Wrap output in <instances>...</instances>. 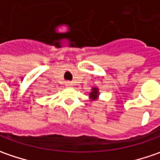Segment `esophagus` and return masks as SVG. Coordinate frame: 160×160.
Instances as JSON below:
<instances>
[{"label":"esophagus","mask_w":160,"mask_h":160,"mask_svg":"<svg viewBox=\"0 0 160 160\" xmlns=\"http://www.w3.org/2000/svg\"><path fill=\"white\" fill-rule=\"evenodd\" d=\"M65 85H66L68 88L73 87V83H72V82H71V81H67L66 83H65Z\"/></svg>","instance_id":"34e87169"}]
</instances>
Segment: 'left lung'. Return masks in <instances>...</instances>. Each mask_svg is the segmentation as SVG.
I'll list each match as a JSON object with an SVG mask.
<instances>
[{"mask_svg": "<svg viewBox=\"0 0 160 160\" xmlns=\"http://www.w3.org/2000/svg\"><path fill=\"white\" fill-rule=\"evenodd\" d=\"M98 90L99 89L98 87H93L91 88V91L88 94L90 100H97L98 98V97H99V91Z\"/></svg>", "mask_w": 160, "mask_h": 160, "instance_id": "1", "label": "left lung"}]
</instances>
